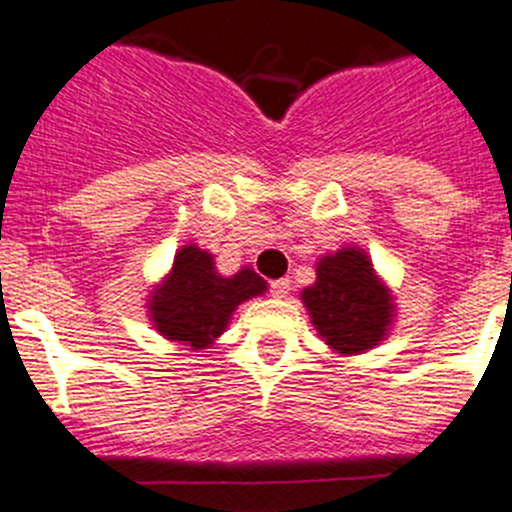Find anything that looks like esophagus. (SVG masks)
Masks as SVG:
<instances>
[{
    "label": "esophagus",
    "instance_id": "34e87169",
    "mask_svg": "<svg viewBox=\"0 0 512 512\" xmlns=\"http://www.w3.org/2000/svg\"><path fill=\"white\" fill-rule=\"evenodd\" d=\"M289 289H292L289 279H277V282H271V292H274L277 297H287Z\"/></svg>",
    "mask_w": 512,
    "mask_h": 512
}]
</instances>
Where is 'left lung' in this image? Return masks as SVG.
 Here are the masks:
<instances>
[{"mask_svg":"<svg viewBox=\"0 0 512 512\" xmlns=\"http://www.w3.org/2000/svg\"><path fill=\"white\" fill-rule=\"evenodd\" d=\"M318 279L302 289L320 338L336 354H364L387 338L395 302L361 248L348 246L318 261Z\"/></svg>","mask_w":512,"mask_h":512,"instance_id":"left-lung-1","label":"left lung"}]
</instances>
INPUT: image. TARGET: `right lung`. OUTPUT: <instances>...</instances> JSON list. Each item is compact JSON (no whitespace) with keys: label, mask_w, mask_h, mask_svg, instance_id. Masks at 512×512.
<instances>
[{"label":"right lung","mask_w":512,"mask_h":512,"mask_svg":"<svg viewBox=\"0 0 512 512\" xmlns=\"http://www.w3.org/2000/svg\"><path fill=\"white\" fill-rule=\"evenodd\" d=\"M264 292L256 271L243 266L233 277H220L212 253L192 243L176 251L171 271L151 292L148 318L164 338L200 351L223 336L235 307Z\"/></svg>","instance_id":"1"}]
</instances>
